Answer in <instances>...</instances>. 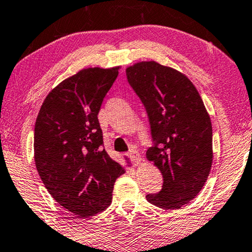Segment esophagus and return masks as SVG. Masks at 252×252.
Returning <instances> with one entry per match:
<instances>
[{"label": "esophagus", "mask_w": 252, "mask_h": 252, "mask_svg": "<svg viewBox=\"0 0 252 252\" xmlns=\"http://www.w3.org/2000/svg\"><path fill=\"white\" fill-rule=\"evenodd\" d=\"M129 157H130V158H131V161H132L134 164L136 165H138V164H140V162H141V157H140V154L138 153L137 151H131L130 153H129Z\"/></svg>", "instance_id": "34e87169"}]
</instances>
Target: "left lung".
Here are the masks:
<instances>
[{
	"label": "left lung",
	"mask_w": 252,
	"mask_h": 252,
	"mask_svg": "<svg viewBox=\"0 0 252 252\" xmlns=\"http://www.w3.org/2000/svg\"><path fill=\"white\" fill-rule=\"evenodd\" d=\"M126 72L150 120L154 145L146 158L163 176L162 189L146 198L162 209H180L200 193L210 173V116L185 74L153 60L134 63Z\"/></svg>",
	"instance_id": "8db88e82"
}]
</instances>
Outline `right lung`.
<instances>
[{
    "label": "right lung",
    "instance_id": "obj_1",
    "mask_svg": "<svg viewBox=\"0 0 252 252\" xmlns=\"http://www.w3.org/2000/svg\"><path fill=\"white\" fill-rule=\"evenodd\" d=\"M119 69L90 67L63 80L49 92L35 122L38 175L51 196L77 217L105 210L116 178L126 172L102 148L98 121Z\"/></svg>",
    "mask_w": 252,
    "mask_h": 252
}]
</instances>
